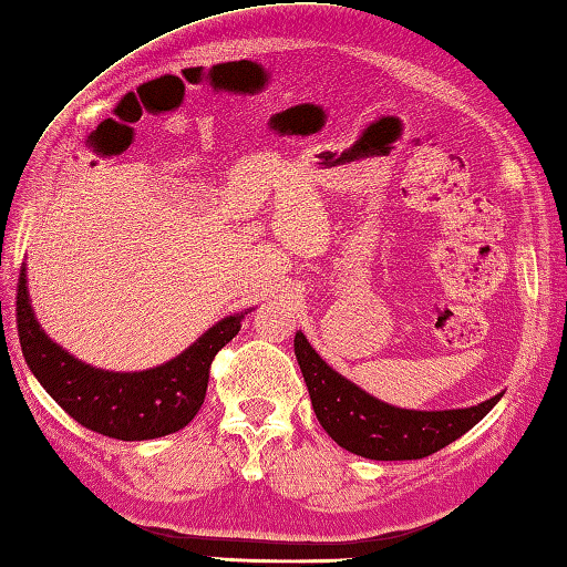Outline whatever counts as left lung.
<instances>
[{"label": "left lung", "mask_w": 567, "mask_h": 567, "mask_svg": "<svg viewBox=\"0 0 567 567\" xmlns=\"http://www.w3.org/2000/svg\"><path fill=\"white\" fill-rule=\"evenodd\" d=\"M295 354L319 424L342 449L374 461H414L436 454L476 426L503 396L496 394L468 409H399L334 372L302 332L295 334Z\"/></svg>", "instance_id": "1"}]
</instances>
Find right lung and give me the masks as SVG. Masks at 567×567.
I'll return each mask as SVG.
<instances>
[{
  "instance_id": "obj_1",
  "label": "right lung",
  "mask_w": 567,
  "mask_h": 567,
  "mask_svg": "<svg viewBox=\"0 0 567 567\" xmlns=\"http://www.w3.org/2000/svg\"><path fill=\"white\" fill-rule=\"evenodd\" d=\"M245 315L220 319L166 364L146 372H106L51 342L29 300L27 265L19 270L17 329L29 369L71 419L109 439L146 441L188 426L203 406L215 354L240 332Z\"/></svg>"
}]
</instances>
